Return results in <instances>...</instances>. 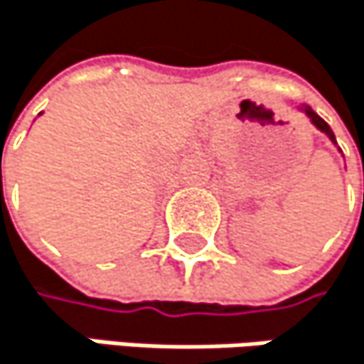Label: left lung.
Masks as SVG:
<instances>
[{
    "instance_id": "8db88e82",
    "label": "left lung",
    "mask_w": 364,
    "mask_h": 364,
    "mask_svg": "<svg viewBox=\"0 0 364 364\" xmlns=\"http://www.w3.org/2000/svg\"><path fill=\"white\" fill-rule=\"evenodd\" d=\"M300 109H302V112H304V114H306V116L311 118V122H313V124H315V127L319 129V132H323V134H326V136L330 138V142H334V144H336V140H334V134H332V129L328 127V122H326L323 118H319V116H317V114H315V112H313V109L309 107V105H302Z\"/></svg>"
}]
</instances>
